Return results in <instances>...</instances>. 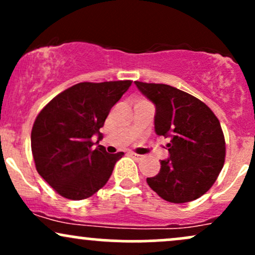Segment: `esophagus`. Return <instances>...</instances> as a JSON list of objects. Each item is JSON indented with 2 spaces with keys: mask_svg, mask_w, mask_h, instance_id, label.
<instances>
[{
  "mask_svg": "<svg viewBox=\"0 0 255 255\" xmlns=\"http://www.w3.org/2000/svg\"><path fill=\"white\" fill-rule=\"evenodd\" d=\"M130 156L133 157V158H135L136 160L142 159V156H141V154H136V153H134V152H130Z\"/></svg>",
  "mask_w": 255,
  "mask_h": 255,
  "instance_id": "1",
  "label": "esophagus"
}]
</instances>
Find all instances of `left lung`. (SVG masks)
I'll return each mask as SVG.
<instances>
[{
    "label": "left lung",
    "mask_w": 255,
    "mask_h": 255,
    "mask_svg": "<svg viewBox=\"0 0 255 255\" xmlns=\"http://www.w3.org/2000/svg\"><path fill=\"white\" fill-rule=\"evenodd\" d=\"M156 105L154 130L170 137L168 159L160 160L147 184L169 203L183 204L205 194L224 164L225 140L218 119L200 99L165 84L135 81Z\"/></svg>",
    "instance_id": "obj_1"
}]
</instances>
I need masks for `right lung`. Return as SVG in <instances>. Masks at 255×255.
Listing matches in <instances>:
<instances>
[{"mask_svg":"<svg viewBox=\"0 0 255 255\" xmlns=\"http://www.w3.org/2000/svg\"><path fill=\"white\" fill-rule=\"evenodd\" d=\"M130 80L80 83L52 98L38 114L31 148L38 174L61 197L83 200L108 182L124 152L110 154L98 145L105 119Z\"/></svg>","mask_w":255,"mask_h":255,"instance_id":"1","label":"right lung"}]
</instances>
